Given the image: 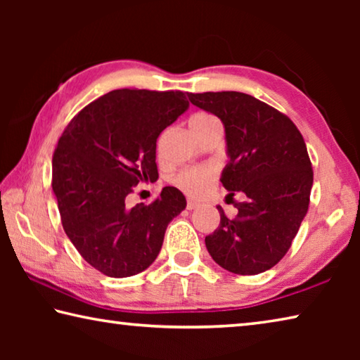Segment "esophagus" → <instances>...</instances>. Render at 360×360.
I'll list each match as a JSON object with an SVG mask.
<instances>
[{
    "label": "esophagus",
    "instance_id": "34e87169",
    "mask_svg": "<svg viewBox=\"0 0 360 360\" xmlns=\"http://www.w3.org/2000/svg\"><path fill=\"white\" fill-rule=\"evenodd\" d=\"M198 203L197 202H193V200H187V210H197L198 208Z\"/></svg>",
    "mask_w": 360,
    "mask_h": 360
}]
</instances>
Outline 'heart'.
<instances>
[{
	"label": "heart",
	"instance_id": "b5f03b06",
	"mask_svg": "<svg viewBox=\"0 0 360 360\" xmlns=\"http://www.w3.org/2000/svg\"><path fill=\"white\" fill-rule=\"evenodd\" d=\"M219 124L216 117H212L211 114L198 112L193 114L191 119H188V127H191V131L202 130L205 127ZM212 181H214V173L208 168H188L182 169L181 173L176 174L173 182L178 186L181 191L186 193L192 195V197H202V195L208 191L211 187Z\"/></svg>",
	"mask_w": 360,
	"mask_h": 360
}]
</instances>
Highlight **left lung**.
<instances>
[{
	"label": "left lung",
	"instance_id": "8db88e82",
	"mask_svg": "<svg viewBox=\"0 0 360 360\" xmlns=\"http://www.w3.org/2000/svg\"><path fill=\"white\" fill-rule=\"evenodd\" d=\"M193 106L221 119L229 163L222 186L245 193L238 214L225 216L205 238L217 265L235 275H259L289 251L307 216L313 169L307 144L288 115L241 92L187 94ZM227 195V197H229Z\"/></svg>",
	"mask_w": 360,
	"mask_h": 360
}]
</instances>
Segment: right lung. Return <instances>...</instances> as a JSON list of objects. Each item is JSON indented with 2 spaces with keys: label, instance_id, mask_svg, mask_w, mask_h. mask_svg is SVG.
<instances>
[{
  "label": "right lung",
  "instance_id": "1",
  "mask_svg": "<svg viewBox=\"0 0 360 360\" xmlns=\"http://www.w3.org/2000/svg\"><path fill=\"white\" fill-rule=\"evenodd\" d=\"M188 109L182 92L112 90L66 127L52 158V188L65 233L103 275L127 278L157 259L186 197L165 187L154 203L127 208L139 182L158 178L157 138Z\"/></svg>",
  "mask_w": 360,
  "mask_h": 360
}]
</instances>
